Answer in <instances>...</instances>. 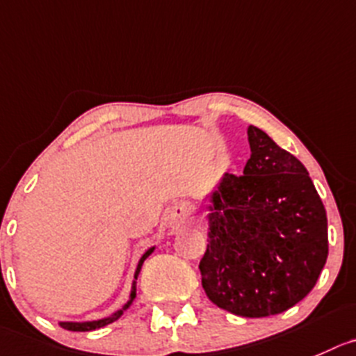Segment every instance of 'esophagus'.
<instances>
[{"mask_svg":"<svg viewBox=\"0 0 356 356\" xmlns=\"http://www.w3.org/2000/svg\"><path fill=\"white\" fill-rule=\"evenodd\" d=\"M191 220V206L187 202H178L176 206H172L171 213H169V222L171 225H185Z\"/></svg>","mask_w":356,"mask_h":356,"instance_id":"1","label":"esophagus"}]
</instances>
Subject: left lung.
<instances>
[{"label": "left lung", "mask_w": 356, "mask_h": 356, "mask_svg": "<svg viewBox=\"0 0 356 356\" xmlns=\"http://www.w3.org/2000/svg\"><path fill=\"white\" fill-rule=\"evenodd\" d=\"M243 176L223 172L202 199L208 248L202 289L245 318L280 314L304 299L327 262V213L309 172L250 125Z\"/></svg>", "instance_id": "left-lung-1"}]
</instances>
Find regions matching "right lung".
I'll list each match as a JSON object with an SVG mask.
<instances>
[{
  "label": "right lung",
  "mask_w": 356,
  "mask_h": 356,
  "mask_svg": "<svg viewBox=\"0 0 356 356\" xmlns=\"http://www.w3.org/2000/svg\"><path fill=\"white\" fill-rule=\"evenodd\" d=\"M155 246H150V248L147 250V252L141 255L140 262H138L136 266V270H134V280H133V286H131V293H129V300L124 304V306L120 307V309L113 311V313L110 314V316H104V318H99V320H90V321H59V325L63 328H66V330H73V332H90V330H97V328L101 327H106V325L113 323V321H117L118 318L124 314V311H127L131 307V304L134 302V299H136V280L138 276H140V270H141V266H143L145 260L148 259V257L154 253Z\"/></svg>",
  "instance_id": "obj_1"
}]
</instances>
